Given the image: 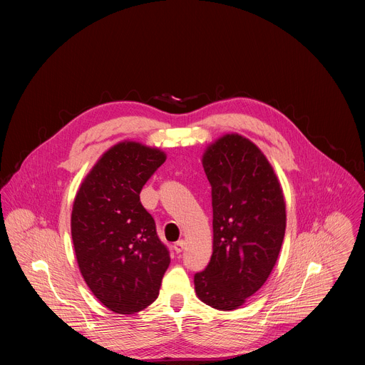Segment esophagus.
<instances>
[{"label": "esophagus", "instance_id": "34e87169", "mask_svg": "<svg viewBox=\"0 0 365 365\" xmlns=\"http://www.w3.org/2000/svg\"><path fill=\"white\" fill-rule=\"evenodd\" d=\"M173 248H175V251H176V252H182V251H183V248H185V241H183V240H179L178 242H175Z\"/></svg>", "mask_w": 365, "mask_h": 365}]
</instances>
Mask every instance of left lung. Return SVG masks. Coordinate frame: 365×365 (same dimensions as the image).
<instances>
[{
	"mask_svg": "<svg viewBox=\"0 0 365 365\" xmlns=\"http://www.w3.org/2000/svg\"><path fill=\"white\" fill-rule=\"evenodd\" d=\"M202 165L212 187L214 251L195 274V290L211 307L234 310L266 283L277 262L284 196L266 155L240 134L212 143Z\"/></svg>",
	"mask_w": 365,
	"mask_h": 365,
	"instance_id": "1",
	"label": "left lung"
}]
</instances>
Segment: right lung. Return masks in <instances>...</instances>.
Segmentation results:
<instances>
[{
	"mask_svg": "<svg viewBox=\"0 0 365 365\" xmlns=\"http://www.w3.org/2000/svg\"><path fill=\"white\" fill-rule=\"evenodd\" d=\"M166 154L135 141L111 147L82 182L71 230L79 270L96 299L131 315L159 296L170 264L140 192Z\"/></svg>",
	"mask_w": 365,
	"mask_h": 365,
	"instance_id": "1",
	"label": "right lung"
}]
</instances>
